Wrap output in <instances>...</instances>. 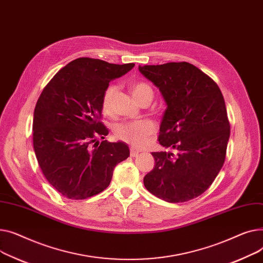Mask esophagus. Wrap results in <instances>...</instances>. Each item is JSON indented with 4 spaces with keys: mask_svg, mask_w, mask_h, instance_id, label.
Instances as JSON below:
<instances>
[{
    "mask_svg": "<svg viewBox=\"0 0 263 263\" xmlns=\"http://www.w3.org/2000/svg\"><path fill=\"white\" fill-rule=\"evenodd\" d=\"M139 153H140V151L135 148V147H130V156L132 157H137L139 155Z\"/></svg>",
    "mask_w": 263,
    "mask_h": 263,
    "instance_id": "1",
    "label": "esophagus"
}]
</instances>
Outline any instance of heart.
<instances>
[{"label": "heart", "mask_w": 263, "mask_h": 263, "mask_svg": "<svg viewBox=\"0 0 263 263\" xmlns=\"http://www.w3.org/2000/svg\"><path fill=\"white\" fill-rule=\"evenodd\" d=\"M117 91L118 87L115 84H110L105 89L102 97V108L104 112H109L111 110L112 101ZM132 93L139 103L145 99H153V89L149 85L143 82L134 84L132 87ZM157 126L155 123L152 120L143 119L119 124L115 129V134L120 140L130 145L141 147L147 143L149 137L155 134Z\"/></svg>", "instance_id": "obj_1"}]
</instances>
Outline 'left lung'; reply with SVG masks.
Returning a JSON list of instances; mask_svg holds the SVG:
<instances>
[{"label": "left lung", "instance_id": "left-lung-1", "mask_svg": "<svg viewBox=\"0 0 263 263\" xmlns=\"http://www.w3.org/2000/svg\"><path fill=\"white\" fill-rule=\"evenodd\" d=\"M139 71L159 88L167 105L159 143L177 151L152 153L155 166L144 176V186L165 202H188L211 186L226 158L230 124L223 95L186 61L139 66Z\"/></svg>", "mask_w": 263, "mask_h": 263}]
</instances>
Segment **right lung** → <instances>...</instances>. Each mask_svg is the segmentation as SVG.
Listing matches in <instances>:
<instances>
[{"instance_id":"add662e5","label":"right lung","mask_w":263,"mask_h":263,"mask_svg":"<svg viewBox=\"0 0 263 263\" xmlns=\"http://www.w3.org/2000/svg\"><path fill=\"white\" fill-rule=\"evenodd\" d=\"M135 64L81 57L60 69L42 90L33 121V144L41 171L63 196L85 199L104 191L115 166L129 156L124 142L101 143L108 135L102 97L114 79Z\"/></svg>"}]
</instances>
